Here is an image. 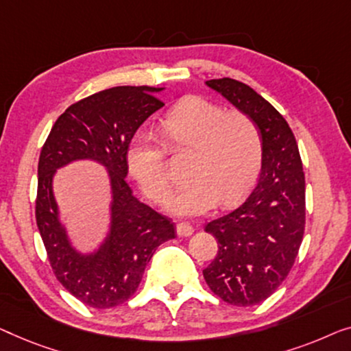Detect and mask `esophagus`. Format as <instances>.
<instances>
[{
	"instance_id": "esophagus-1",
	"label": "esophagus",
	"mask_w": 351,
	"mask_h": 351,
	"mask_svg": "<svg viewBox=\"0 0 351 351\" xmlns=\"http://www.w3.org/2000/svg\"><path fill=\"white\" fill-rule=\"evenodd\" d=\"M176 234L178 237H191L194 234V227L187 223H180L176 224Z\"/></svg>"
}]
</instances>
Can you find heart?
<instances>
[{
    "label": "heart",
    "mask_w": 351,
    "mask_h": 351,
    "mask_svg": "<svg viewBox=\"0 0 351 351\" xmlns=\"http://www.w3.org/2000/svg\"><path fill=\"white\" fill-rule=\"evenodd\" d=\"M162 140L173 149H194L191 178L167 208L178 216H197L221 200L232 205L243 197L259 175L263 138L256 122L241 111H226L202 97H186L159 124ZM127 165L143 192L152 200L169 194L165 149L149 133L140 132L127 147Z\"/></svg>",
    "instance_id": "1"
}]
</instances>
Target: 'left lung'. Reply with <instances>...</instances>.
I'll return each instance as SVG.
<instances>
[{"label": "left lung", "instance_id": "8db88e82", "mask_svg": "<svg viewBox=\"0 0 351 351\" xmlns=\"http://www.w3.org/2000/svg\"><path fill=\"white\" fill-rule=\"evenodd\" d=\"M256 122L263 138L258 184L243 204L206 224L218 254L204 270L213 293L230 305L264 302L293 267L305 227V178L288 122L246 84L230 77L205 82Z\"/></svg>", "mask_w": 351, "mask_h": 351}]
</instances>
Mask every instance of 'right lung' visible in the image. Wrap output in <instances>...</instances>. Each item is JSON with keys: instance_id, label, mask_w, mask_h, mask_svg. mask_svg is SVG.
Segmentation results:
<instances>
[{"instance_id": "1", "label": "right lung", "mask_w": 351, "mask_h": 351, "mask_svg": "<svg viewBox=\"0 0 351 351\" xmlns=\"http://www.w3.org/2000/svg\"><path fill=\"white\" fill-rule=\"evenodd\" d=\"M156 87H112L71 105L58 117L38 164L36 224L57 280L82 304L112 308L135 294L156 248L175 239V226L136 199L125 178L127 147L151 114L164 106ZM106 167L110 180V223L102 243L77 250L60 218L53 178L73 161Z\"/></svg>"}]
</instances>
